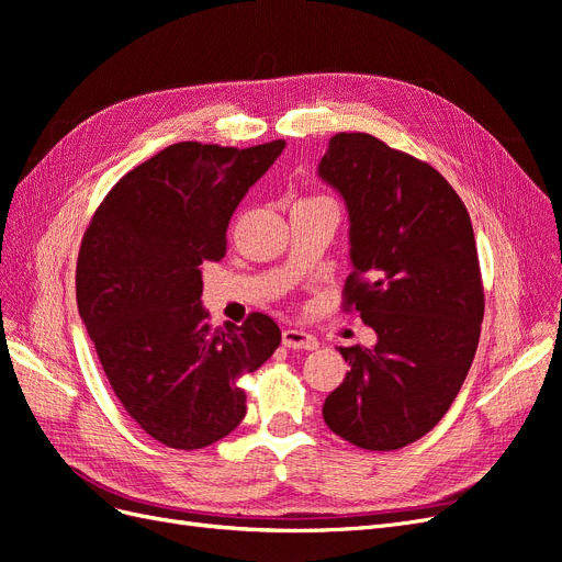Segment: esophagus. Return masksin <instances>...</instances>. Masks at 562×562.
<instances>
[{"label": "esophagus", "instance_id": "34e87169", "mask_svg": "<svg viewBox=\"0 0 562 562\" xmlns=\"http://www.w3.org/2000/svg\"><path fill=\"white\" fill-rule=\"evenodd\" d=\"M283 345L288 349H316L318 339L310 333L297 330V328H285L283 330Z\"/></svg>", "mask_w": 562, "mask_h": 562}]
</instances>
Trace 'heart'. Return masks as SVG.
I'll return each instance as SVG.
<instances>
[{
  "label": "heart",
  "instance_id": "b5f03b06",
  "mask_svg": "<svg viewBox=\"0 0 562 562\" xmlns=\"http://www.w3.org/2000/svg\"><path fill=\"white\" fill-rule=\"evenodd\" d=\"M314 199H321V196H314Z\"/></svg>",
  "mask_w": 562,
  "mask_h": 562
}]
</instances>
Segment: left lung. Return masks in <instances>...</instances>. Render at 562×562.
Here are the masks:
<instances>
[{"label": "left lung", "instance_id": "8db88e82", "mask_svg": "<svg viewBox=\"0 0 562 562\" xmlns=\"http://www.w3.org/2000/svg\"><path fill=\"white\" fill-rule=\"evenodd\" d=\"M318 173L351 220L342 310L378 333L372 349H339L349 372L323 419L356 448L398 450L443 419L479 347L485 293L471 217L431 164L375 135L337 133Z\"/></svg>", "mask_w": 562, "mask_h": 562}]
</instances>
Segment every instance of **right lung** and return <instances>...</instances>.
<instances>
[{
    "instance_id": "1",
    "label": "right lung",
    "mask_w": 562,
    "mask_h": 562,
    "mask_svg": "<svg viewBox=\"0 0 562 562\" xmlns=\"http://www.w3.org/2000/svg\"><path fill=\"white\" fill-rule=\"evenodd\" d=\"M285 147L176 143L100 201L77 258V307L119 403L173 450H199L246 417L241 378L281 345L267 314L215 330L201 265L227 252V227Z\"/></svg>"
}]
</instances>
